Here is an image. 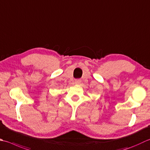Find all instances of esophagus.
<instances>
[{
  "label": "esophagus",
  "mask_w": 150,
  "mask_h": 150,
  "mask_svg": "<svg viewBox=\"0 0 150 150\" xmlns=\"http://www.w3.org/2000/svg\"><path fill=\"white\" fill-rule=\"evenodd\" d=\"M81 81L80 80H75V84H81Z\"/></svg>",
  "instance_id": "1"
}]
</instances>
